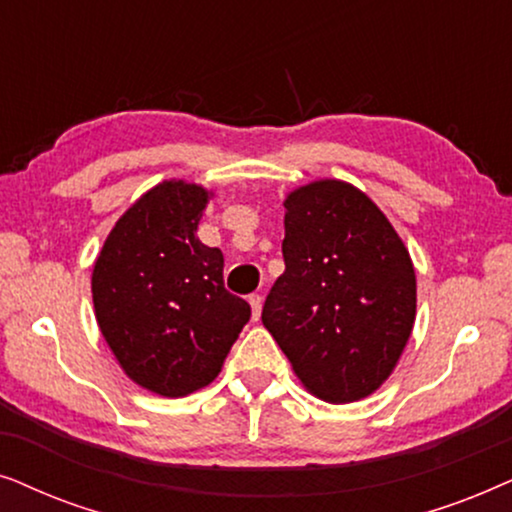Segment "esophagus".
Instances as JSON below:
<instances>
[{
    "instance_id": "esophagus-1",
    "label": "esophagus",
    "mask_w": 512,
    "mask_h": 512,
    "mask_svg": "<svg viewBox=\"0 0 512 512\" xmlns=\"http://www.w3.org/2000/svg\"><path fill=\"white\" fill-rule=\"evenodd\" d=\"M248 302H250V309H252V320H257L262 316V295H250Z\"/></svg>"
}]
</instances>
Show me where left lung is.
<instances>
[{"instance_id": "1", "label": "left lung", "mask_w": 512, "mask_h": 512, "mask_svg": "<svg viewBox=\"0 0 512 512\" xmlns=\"http://www.w3.org/2000/svg\"><path fill=\"white\" fill-rule=\"evenodd\" d=\"M283 260L262 323L306 391L367 398L398 365L417 316V276L386 215L349 182L288 194Z\"/></svg>"}]
</instances>
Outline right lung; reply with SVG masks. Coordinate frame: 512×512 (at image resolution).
Masks as SVG:
<instances>
[{"label":"right lung","instance_id":"add662e5","mask_svg":"<svg viewBox=\"0 0 512 512\" xmlns=\"http://www.w3.org/2000/svg\"><path fill=\"white\" fill-rule=\"evenodd\" d=\"M210 192L166 180L109 231L93 267L95 318L135 384L182 398L208 386L250 320L224 288V257L196 238Z\"/></svg>","mask_w":512,"mask_h":512}]
</instances>
